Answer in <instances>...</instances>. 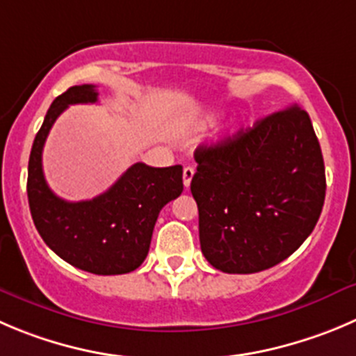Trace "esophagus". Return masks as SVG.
<instances>
[{"label": "esophagus", "mask_w": 356, "mask_h": 356, "mask_svg": "<svg viewBox=\"0 0 356 356\" xmlns=\"http://www.w3.org/2000/svg\"><path fill=\"white\" fill-rule=\"evenodd\" d=\"M194 172H195V169L192 168V165H187V168L184 169V185H185V188L191 187V181H192V178H194Z\"/></svg>", "instance_id": "1"}]
</instances>
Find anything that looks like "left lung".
Returning <instances> with one entry per match:
<instances>
[{
    "label": "left lung",
    "instance_id": "left-lung-1",
    "mask_svg": "<svg viewBox=\"0 0 356 356\" xmlns=\"http://www.w3.org/2000/svg\"><path fill=\"white\" fill-rule=\"evenodd\" d=\"M191 192L202 255L215 269L252 274L292 255L325 201V165L306 111L270 113L194 154Z\"/></svg>",
    "mask_w": 356,
    "mask_h": 356
}]
</instances>
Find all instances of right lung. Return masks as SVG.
<instances>
[{
	"label": "right lung",
	"instance_id": "add662e5",
	"mask_svg": "<svg viewBox=\"0 0 356 356\" xmlns=\"http://www.w3.org/2000/svg\"><path fill=\"white\" fill-rule=\"evenodd\" d=\"M96 101V87L86 83L70 87L50 104L29 155L28 199L33 222L54 253L87 273L111 276L131 273L147 259L159 213L184 191V168L136 162L90 201L57 197L43 176V145L70 104Z\"/></svg>",
	"mask_w": 356,
	"mask_h": 356
}]
</instances>
